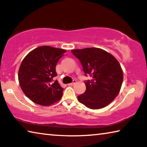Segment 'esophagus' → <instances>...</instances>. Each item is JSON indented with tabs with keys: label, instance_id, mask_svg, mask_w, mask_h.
I'll list each match as a JSON object with an SVG mask.
<instances>
[{
	"label": "esophagus",
	"instance_id": "1",
	"mask_svg": "<svg viewBox=\"0 0 147 147\" xmlns=\"http://www.w3.org/2000/svg\"><path fill=\"white\" fill-rule=\"evenodd\" d=\"M76 80H74L73 82L70 83V84H68V85H69V86H73V85L74 84H76Z\"/></svg>",
	"mask_w": 147,
	"mask_h": 147
}]
</instances>
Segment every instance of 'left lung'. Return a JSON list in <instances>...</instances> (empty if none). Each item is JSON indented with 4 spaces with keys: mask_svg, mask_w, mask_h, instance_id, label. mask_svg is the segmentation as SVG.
I'll return each mask as SVG.
<instances>
[{
    "mask_svg": "<svg viewBox=\"0 0 147 147\" xmlns=\"http://www.w3.org/2000/svg\"><path fill=\"white\" fill-rule=\"evenodd\" d=\"M82 65L85 74L92 76L85 82L86 90L78 100L92 109H101L113 101L121 90L123 73L119 63L112 55L97 47L72 49Z\"/></svg>",
    "mask_w": 147,
    "mask_h": 147,
    "instance_id": "1",
    "label": "left lung"
}]
</instances>
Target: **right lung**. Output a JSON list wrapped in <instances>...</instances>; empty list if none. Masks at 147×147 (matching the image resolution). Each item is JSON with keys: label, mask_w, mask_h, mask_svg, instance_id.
I'll list each match as a JSON object with an SVG mask.
<instances>
[{"label": "right lung", "mask_w": 147, "mask_h": 147, "mask_svg": "<svg viewBox=\"0 0 147 147\" xmlns=\"http://www.w3.org/2000/svg\"><path fill=\"white\" fill-rule=\"evenodd\" d=\"M66 50L43 45L30 51L21 63L18 81L22 90L32 102L48 106L59 101L63 88L57 80L55 67Z\"/></svg>", "instance_id": "obj_1"}]
</instances>
